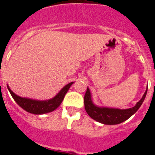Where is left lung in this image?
I'll list each match as a JSON object with an SVG mask.
<instances>
[{
  "label": "left lung",
  "instance_id": "obj_1",
  "mask_svg": "<svg viewBox=\"0 0 155 155\" xmlns=\"http://www.w3.org/2000/svg\"><path fill=\"white\" fill-rule=\"evenodd\" d=\"M147 93V89L146 90L144 95L142 96V99L136 104L134 107L127 109H119V108L99 107L94 104L92 101V95L90 90L87 87L84 98L85 110L93 120H97L98 122L104 125H117L129 119L138 110V108L141 107L144 101Z\"/></svg>",
  "mask_w": 155,
  "mask_h": 155
}]
</instances>
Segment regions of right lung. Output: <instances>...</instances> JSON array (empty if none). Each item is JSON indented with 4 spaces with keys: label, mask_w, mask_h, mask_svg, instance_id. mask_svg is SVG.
Returning <instances> with one entry per match:
<instances>
[{
    "label": "right lung",
    "mask_w": 155,
    "mask_h": 155,
    "mask_svg": "<svg viewBox=\"0 0 155 155\" xmlns=\"http://www.w3.org/2000/svg\"><path fill=\"white\" fill-rule=\"evenodd\" d=\"M73 82H71L68 84L65 85L55 97L52 99L47 100V101H37V100L21 97L18 95H16L9 88L8 86H7V87L10 92L11 96L13 97V100L17 102V104L20 106L21 108H22L24 110H25L28 113L41 115V114H44V113H50V112L55 110L56 108L61 104L63 98L65 97L66 93L68 92Z\"/></svg>",
    "instance_id": "obj_1"
}]
</instances>
